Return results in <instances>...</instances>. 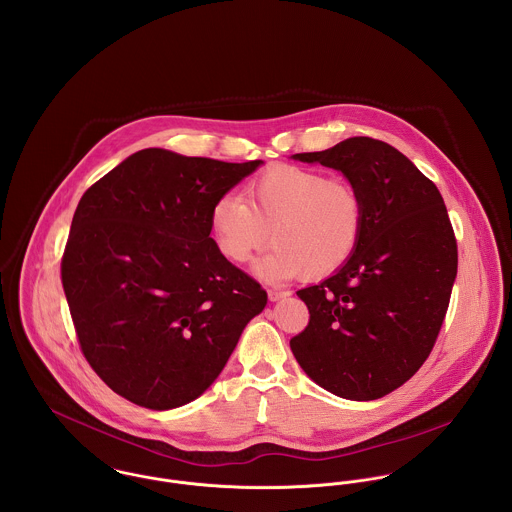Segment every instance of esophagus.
I'll use <instances>...</instances> for the list:
<instances>
[{"label":"esophagus","mask_w":512,"mask_h":512,"mask_svg":"<svg viewBox=\"0 0 512 512\" xmlns=\"http://www.w3.org/2000/svg\"><path fill=\"white\" fill-rule=\"evenodd\" d=\"M292 293L284 292V290H270L268 292V297H270V301H280V299H286V297H290Z\"/></svg>","instance_id":"obj_1"}]
</instances>
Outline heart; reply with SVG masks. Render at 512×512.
I'll return each mask as SVG.
<instances>
[{"label":"heart","mask_w":512,"mask_h":512,"mask_svg":"<svg viewBox=\"0 0 512 512\" xmlns=\"http://www.w3.org/2000/svg\"><path fill=\"white\" fill-rule=\"evenodd\" d=\"M220 254L248 264L272 242L264 270L278 278L319 280L337 272L357 250L365 203L347 181L323 171L280 165L244 187V199L224 193L211 207Z\"/></svg>","instance_id":"heart-1"}]
</instances>
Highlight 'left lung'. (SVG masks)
<instances>
[{"mask_svg": "<svg viewBox=\"0 0 512 512\" xmlns=\"http://www.w3.org/2000/svg\"><path fill=\"white\" fill-rule=\"evenodd\" d=\"M293 159L341 171L365 203L355 254L297 292L309 323L290 341L293 357L341 398H382L426 363L445 319L457 276L447 209L434 181L380 140L349 138Z\"/></svg>", "mask_w": 512, "mask_h": 512, "instance_id": "obj_1", "label": "left lung"}]
</instances>
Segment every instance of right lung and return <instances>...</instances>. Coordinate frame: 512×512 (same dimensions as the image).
Masks as SVG:
<instances>
[{
    "instance_id": "right-lung-1",
    "label": "right lung",
    "mask_w": 512,
    "mask_h": 512,
    "mask_svg": "<svg viewBox=\"0 0 512 512\" xmlns=\"http://www.w3.org/2000/svg\"><path fill=\"white\" fill-rule=\"evenodd\" d=\"M262 161L142 149L82 195L61 262L80 351L149 410L199 398L268 301L211 238V207Z\"/></svg>"
}]
</instances>
